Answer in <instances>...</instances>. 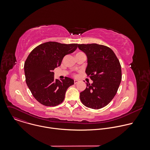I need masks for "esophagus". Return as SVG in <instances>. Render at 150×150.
<instances>
[{"label": "esophagus", "instance_id": "1", "mask_svg": "<svg viewBox=\"0 0 150 150\" xmlns=\"http://www.w3.org/2000/svg\"><path fill=\"white\" fill-rule=\"evenodd\" d=\"M78 82H79L78 80H76V79L74 80V83H75V84H76L77 83H78Z\"/></svg>", "mask_w": 150, "mask_h": 150}]
</instances>
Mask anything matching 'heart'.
Listing matches in <instances>:
<instances>
[{
    "label": "heart",
    "instance_id": "heart-1",
    "mask_svg": "<svg viewBox=\"0 0 150 150\" xmlns=\"http://www.w3.org/2000/svg\"><path fill=\"white\" fill-rule=\"evenodd\" d=\"M80 53H82V52H78L76 54H80Z\"/></svg>",
    "mask_w": 150,
    "mask_h": 150
}]
</instances>
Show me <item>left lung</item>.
<instances>
[{
    "instance_id": "obj_1",
    "label": "left lung",
    "mask_w": 150,
    "mask_h": 150,
    "mask_svg": "<svg viewBox=\"0 0 150 150\" xmlns=\"http://www.w3.org/2000/svg\"><path fill=\"white\" fill-rule=\"evenodd\" d=\"M87 57L85 72L93 81L86 83L80 99L87 108L99 109L108 105L116 95L122 81L119 59L108 47L98 44H78Z\"/></svg>"
}]
</instances>
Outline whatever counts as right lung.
<instances>
[{
	"label": "right lung",
	"mask_w": 150,
	"mask_h": 150,
	"mask_svg": "<svg viewBox=\"0 0 150 150\" xmlns=\"http://www.w3.org/2000/svg\"><path fill=\"white\" fill-rule=\"evenodd\" d=\"M78 45L49 41L36 47L27 57L24 65L25 82L33 96L41 104L55 106L64 100L67 89L74 84V81L68 77L61 81L55 79L53 71Z\"/></svg>",
	"instance_id": "right-lung-1"
}]
</instances>
